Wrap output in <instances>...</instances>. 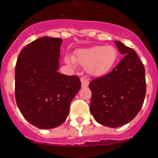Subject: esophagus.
Returning <instances> with one entry per match:
<instances>
[{
  "mask_svg": "<svg viewBox=\"0 0 158 158\" xmlns=\"http://www.w3.org/2000/svg\"><path fill=\"white\" fill-rule=\"evenodd\" d=\"M81 87L82 88H85L89 85V81L86 77H82L81 79Z\"/></svg>",
  "mask_w": 158,
  "mask_h": 158,
  "instance_id": "34e87169",
  "label": "esophagus"
}]
</instances>
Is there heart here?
Wrapping results in <instances>:
<instances>
[{"instance_id":"heart-1","label":"heart","mask_w":158,"mask_h":158,"mask_svg":"<svg viewBox=\"0 0 158 158\" xmlns=\"http://www.w3.org/2000/svg\"><path fill=\"white\" fill-rule=\"evenodd\" d=\"M118 51L113 46H94L77 51L75 58L69 54L65 56V62L74 66L76 62L86 67L92 76H102L111 70L117 62Z\"/></svg>"}]
</instances>
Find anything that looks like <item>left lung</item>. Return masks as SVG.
I'll use <instances>...</instances> for the list:
<instances>
[{
  "label": "left lung",
  "instance_id": "obj_1",
  "mask_svg": "<svg viewBox=\"0 0 158 158\" xmlns=\"http://www.w3.org/2000/svg\"><path fill=\"white\" fill-rule=\"evenodd\" d=\"M124 57L108 74L89 83L90 111L101 125L115 128L131 122L142 108L146 96L144 65L133 49L115 41Z\"/></svg>",
  "mask_w": 158,
  "mask_h": 158
}]
</instances>
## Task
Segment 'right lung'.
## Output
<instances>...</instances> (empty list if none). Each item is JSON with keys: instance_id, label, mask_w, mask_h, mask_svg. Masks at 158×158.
Here are the masks:
<instances>
[{"instance_id": "1", "label": "right lung", "mask_w": 158, "mask_h": 158, "mask_svg": "<svg viewBox=\"0 0 158 158\" xmlns=\"http://www.w3.org/2000/svg\"><path fill=\"white\" fill-rule=\"evenodd\" d=\"M62 43L58 38H40L20 51L16 62V104L23 116L40 129L63 123L81 89L79 77L58 72Z\"/></svg>"}]
</instances>
